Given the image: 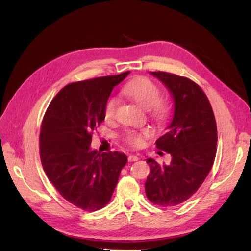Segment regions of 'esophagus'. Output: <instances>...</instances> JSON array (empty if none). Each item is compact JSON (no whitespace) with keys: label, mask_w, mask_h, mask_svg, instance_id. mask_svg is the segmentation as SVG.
Returning <instances> with one entry per match:
<instances>
[{"label":"esophagus","mask_w":251,"mask_h":251,"mask_svg":"<svg viewBox=\"0 0 251 251\" xmlns=\"http://www.w3.org/2000/svg\"><path fill=\"white\" fill-rule=\"evenodd\" d=\"M127 159H128V161H130V162H133V161H137L139 157L136 156V155H130Z\"/></svg>","instance_id":"esophagus-1"}]
</instances>
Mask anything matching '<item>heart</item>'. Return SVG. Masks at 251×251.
Masks as SVG:
<instances>
[{
    "mask_svg": "<svg viewBox=\"0 0 251 251\" xmlns=\"http://www.w3.org/2000/svg\"><path fill=\"white\" fill-rule=\"evenodd\" d=\"M125 92L130 96L143 109L151 110L156 116L162 117L165 113L163 105L159 102L160 100V90L155 83L148 78H138L127 82L124 88ZM118 100L115 96L109 97L104 103L103 114L107 119H112L115 116ZM151 136V132L147 128L143 130H127L125 133L124 140L128 146L134 148L141 147L144 140Z\"/></svg>",
    "mask_w": 251,
    "mask_h": 251,
    "instance_id": "1",
    "label": "heart"
}]
</instances>
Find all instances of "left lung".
I'll return each instance as SVG.
<instances>
[{
    "instance_id": "obj_1",
    "label": "left lung",
    "mask_w": 251,
    "mask_h": 251,
    "mask_svg": "<svg viewBox=\"0 0 251 251\" xmlns=\"http://www.w3.org/2000/svg\"><path fill=\"white\" fill-rule=\"evenodd\" d=\"M151 74L170 90L174 114L156 141L172 161L166 165L147 159L151 171L146 194L151 202L169 207L191 198L207 177L217 151V124L207 96L195 81L163 71Z\"/></svg>"
}]
</instances>
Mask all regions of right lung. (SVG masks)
<instances>
[{
	"label": "right lung",
	"mask_w": 251,
	"mask_h": 251,
	"mask_svg": "<svg viewBox=\"0 0 251 251\" xmlns=\"http://www.w3.org/2000/svg\"><path fill=\"white\" fill-rule=\"evenodd\" d=\"M130 71L72 82L53 98L40 134L43 169L56 191L82 210L104 207L127 157L119 151L90 149L92 133L104 119V103Z\"/></svg>",
	"instance_id": "right-lung-1"
}]
</instances>
